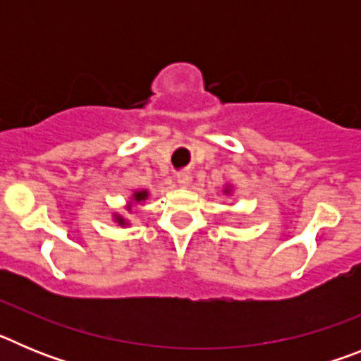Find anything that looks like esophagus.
I'll return each mask as SVG.
<instances>
[{"instance_id":"esophagus-1","label":"esophagus","mask_w":361,"mask_h":361,"mask_svg":"<svg viewBox=\"0 0 361 361\" xmlns=\"http://www.w3.org/2000/svg\"><path fill=\"white\" fill-rule=\"evenodd\" d=\"M177 183L180 184V186H190L191 175L188 173V171H180V173H177Z\"/></svg>"}]
</instances>
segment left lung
Listing matches in <instances>:
<instances>
[{
    "instance_id": "obj_1",
    "label": "left lung",
    "mask_w": 361,
    "mask_h": 361,
    "mask_svg": "<svg viewBox=\"0 0 361 361\" xmlns=\"http://www.w3.org/2000/svg\"><path fill=\"white\" fill-rule=\"evenodd\" d=\"M229 191H231V190H229V188H226V190H224V193H229Z\"/></svg>"
}]
</instances>
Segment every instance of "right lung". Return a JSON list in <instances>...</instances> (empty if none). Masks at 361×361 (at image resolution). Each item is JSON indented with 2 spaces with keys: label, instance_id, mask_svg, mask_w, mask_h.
I'll list each match as a JSON object with an SVG mask.
<instances>
[{
  "label": "right lung",
  "instance_id": "1",
  "mask_svg": "<svg viewBox=\"0 0 361 361\" xmlns=\"http://www.w3.org/2000/svg\"><path fill=\"white\" fill-rule=\"evenodd\" d=\"M146 199H148V191L146 190L135 191V193L132 195V200H135V202H141V200H146ZM130 208H132V202H130V206H128V209ZM116 222L119 226H126V220H124L121 215H116Z\"/></svg>",
  "mask_w": 361,
  "mask_h": 361
}]
</instances>
